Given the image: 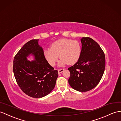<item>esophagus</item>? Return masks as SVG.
<instances>
[{"mask_svg": "<svg viewBox=\"0 0 121 121\" xmlns=\"http://www.w3.org/2000/svg\"><path fill=\"white\" fill-rule=\"evenodd\" d=\"M64 71V69H60L58 70V72L59 73H61L62 72H63Z\"/></svg>", "mask_w": 121, "mask_h": 121, "instance_id": "1", "label": "esophagus"}]
</instances>
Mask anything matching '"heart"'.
<instances>
[{
    "mask_svg": "<svg viewBox=\"0 0 121 121\" xmlns=\"http://www.w3.org/2000/svg\"><path fill=\"white\" fill-rule=\"evenodd\" d=\"M81 52V46L78 41L61 39L52 43L51 48L45 49L44 55L49 64L54 66L58 60L59 55L61 58L60 65L67 64L73 65L79 60Z\"/></svg>",
    "mask_w": 121,
    "mask_h": 121,
    "instance_id": "1",
    "label": "heart"
}]
</instances>
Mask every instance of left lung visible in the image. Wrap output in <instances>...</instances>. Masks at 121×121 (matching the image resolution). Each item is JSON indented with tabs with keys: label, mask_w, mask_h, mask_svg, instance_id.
<instances>
[{
	"label": "left lung",
	"mask_w": 121,
	"mask_h": 121,
	"mask_svg": "<svg viewBox=\"0 0 121 121\" xmlns=\"http://www.w3.org/2000/svg\"><path fill=\"white\" fill-rule=\"evenodd\" d=\"M81 57L68 70L69 84L73 89L86 92L95 87L101 81L105 68L104 51L95 41L90 37L81 39Z\"/></svg>",
	"instance_id": "obj_1"
}]
</instances>
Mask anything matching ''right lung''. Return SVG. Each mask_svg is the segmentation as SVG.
<instances>
[{
    "mask_svg": "<svg viewBox=\"0 0 121 121\" xmlns=\"http://www.w3.org/2000/svg\"><path fill=\"white\" fill-rule=\"evenodd\" d=\"M38 39H32L25 43L15 56L13 70L20 89L26 95L40 98L54 89L58 71L50 65L45 58ZM34 54L35 60L29 61L26 57Z\"/></svg>",
    "mask_w": 121,
    "mask_h": 121,
    "instance_id": "obj_1",
    "label": "right lung"
}]
</instances>
